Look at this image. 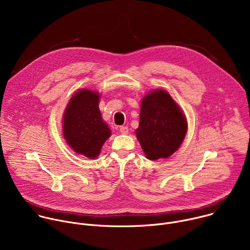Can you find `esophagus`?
<instances>
[{"label": "esophagus", "instance_id": "1", "mask_svg": "<svg viewBox=\"0 0 250 250\" xmlns=\"http://www.w3.org/2000/svg\"><path fill=\"white\" fill-rule=\"evenodd\" d=\"M120 131L122 134H127L128 133V127L127 126H120Z\"/></svg>", "mask_w": 250, "mask_h": 250}]
</instances>
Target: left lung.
<instances>
[{"label":"left lung","instance_id":"1","mask_svg":"<svg viewBox=\"0 0 250 250\" xmlns=\"http://www.w3.org/2000/svg\"><path fill=\"white\" fill-rule=\"evenodd\" d=\"M186 132V118L165 90H155L141 100L135 134L148 159L171 156L180 147Z\"/></svg>","mask_w":250,"mask_h":250}]
</instances>
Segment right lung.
Segmentation results:
<instances>
[{
    "label": "right lung",
    "instance_id": "add662e5",
    "mask_svg": "<svg viewBox=\"0 0 250 250\" xmlns=\"http://www.w3.org/2000/svg\"><path fill=\"white\" fill-rule=\"evenodd\" d=\"M100 95L87 89L70 99L63 117V134L67 144L78 154L94 159L101 151L111 129L99 110Z\"/></svg>",
    "mask_w": 250,
    "mask_h": 250
}]
</instances>
